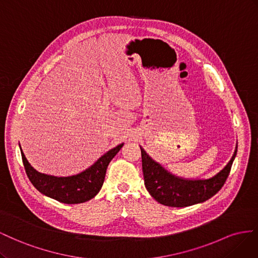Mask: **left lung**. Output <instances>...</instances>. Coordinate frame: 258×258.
<instances>
[{
	"label": "left lung",
	"instance_id": "8db88e82",
	"mask_svg": "<svg viewBox=\"0 0 258 258\" xmlns=\"http://www.w3.org/2000/svg\"><path fill=\"white\" fill-rule=\"evenodd\" d=\"M143 172L146 189L159 203L173 208H185L209 200L224 186L237 156L238 144L230 161L210 178H182L168 172L154 161L142 147Z\"/></svg>",
	"mask_w": 258,
	"mask_h": 258
}]
</instances>
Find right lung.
Masks as SVG:
<instances>
[{
  "mask_svg": "<svg viewBox=\"0 0 258 258\" xmlns=\"http://www.w3.org/2000/svg\"><path fill=\"white\" fill-rule=\"evenodd\" d=\"M124 144L110 149L85 171L77 175L58 177V176L40 173L31 166L20 147L21 158L28 178L41 194L54 200L67 204H77L90 201L102 187L107 167Z\"/></svg>",
  "mask_w": 258,
  "mask_h": 258,
  "instance_id": "obj_1",
  "label": "right lung"
}]
</instances>
